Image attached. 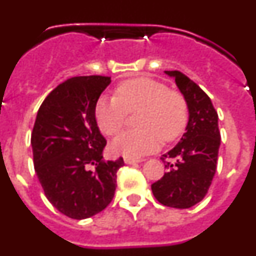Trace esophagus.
<instances>
[{
  "mask_svg": "<svg viewBox=\"0 0 256 256\" xmlns=\"http://www.w3.org/2000/svg\"><path fill=\"white\" fill-rule=\"evenodd\" d=\"M144 159H138V158H130V156H126V159H124V162H126V164H136V162H144Z\"/></svg>",
  "mask_w": 256,
  "mask_h": 256,
  "instance_id": "obj_1",
  "label": "esophagus"
}]
</instances>
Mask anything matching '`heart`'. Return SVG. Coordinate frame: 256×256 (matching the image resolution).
Returning <instances> with one entry per match:
<instances>
[{
	"mask_svg": "<svg viewBox=\"0 0 256 256\" xmlns=\"http://www.w3.org/2000/svg\"><path fill=\"white\" fill-rule=\"evenodd\" d=\"M137 115V130L118 136L112 144L114 152L140 156L158 150L164 142H173L186 130L190 120L187 98L177 90L148 76L126 79L116 87V97H101L94 116L101 132L116 136L130 114Z\"/></svg>",
	"mask_w": 256,
	"mask_h": 256,
	"instance_id": "1",
	"label": "heart"
}]
</instances>
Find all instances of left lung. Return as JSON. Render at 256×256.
<instances>
[{
	"mask_svg": "<svg viewBox=\"0 0 256 256\" xmlns=\"http://www.w3.org/2000/svg\"><path fill=\"white\" fill-rule=\"evenodd\" d=\"M174 76L190 106L186 133L174 148L162 156L166 172L151 184L155 198L164 206L187 209L206 196L216 170L220 146L218 112L210 97L180 70H166Z\"/></svg>",
	"mask_w": 256,
	"mask_h": 256,
	"instance_id": "obj_1",
	"label": "left lung"
}]
</instances>
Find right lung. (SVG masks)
Returning <instances> with one entry per match:
<instances>
[{
	"instance_id": "obj_1",
	"label": "right lung",
	"mask_w": 256,
	"mask_h": 256,
	"mask_svg": "<svg viewBox=\"0 0 256 256\" xmlns=\"http://www.w3.org/2000/svg\"><path fill=\"white\" fill-rule=\"evenodd\" d=\"M110 76H73L52 90L32 132L34 170L44 195L72 219L102 212L114 198L123 158L102 159L106 140L94 108Z\"/></svg>"
}]
</instances>
